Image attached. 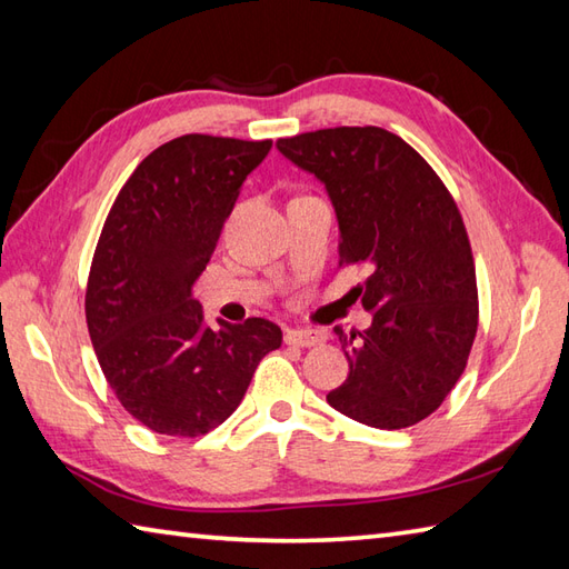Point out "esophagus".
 <instances>
[{
    "mask_svg": "<svg viewBox=\"0 0 569 569\" xmlns=\"http://www.w3.org/2000/svg\"><path fill=\"white\" fill-rule=\"evenodd\" d=\"M328 340V335L322 330H303V328H293L286 332V345H296V347H318Z\"/></svg>",
    "mask_w": 569,
    "mask_h": 569,
    "instance_id": "esophagus-1",
    "label": "esophagus"
}]
</instances>
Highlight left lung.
<instances>
[{
    "label": "left lung",
    "mask_w": 569,
    "mask_h": 569,
    "mask_svg": "<svg viewBox=\"0 0 569 569\" xmlns=\"http://www.w3.org/2000/svg\"><path fill=\"white\" fill-rule=\"evenodd\" d=\"M276 149L328 190L340 266H369L355 291L371 325L335 328L349 373L328 403L369 428L416 426L455 389L477 335V273L457 202L428 161L381 127L318 129Z\"/></svg>",
    "instance_id": "left-lung-1"
}]
</instances>
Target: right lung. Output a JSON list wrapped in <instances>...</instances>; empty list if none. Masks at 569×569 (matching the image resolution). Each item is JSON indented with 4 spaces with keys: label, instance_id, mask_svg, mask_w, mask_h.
Wrapping results in <instances>:
<instances>
[{
    "label": "right lung",
    "instance_id": "obj_1",
    "mask_svg": "<svg viewBox=\"0 0 569 569\" xmlns=\"http://www.w3.org/2000/svg\"><path fill=\"white\" fill-rule=\"evenodd\" d=\"M269 151L271 139L178 137L137 166L107 214L84 318L119 403L153 432L198 438L220 426L281 347L278 325L210 328L192 298L241 183Z\"/></svg>",
    "mask_w": 569,
    "mask_h": 569
}]
</instances>
